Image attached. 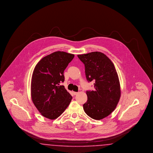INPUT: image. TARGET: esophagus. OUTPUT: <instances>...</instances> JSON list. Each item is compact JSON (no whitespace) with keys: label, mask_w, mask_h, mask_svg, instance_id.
I'll list each match as a JSON object with an SVG mask.
<instances>
[{"label":"esophagus","mask_w":153,"mask_h":153,"mask_svg":"<svg viewBox=\"0 0 153 153\" xmlns=\"http://www.w3.org/2000/svg\"><path fill=\"white\" fill-rule=\"evenodd\" d=\"M72 93H73L74 95H76L78 94V92H72Z\"/></svg>","instance_id":"1"}]
</instances>
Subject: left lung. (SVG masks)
<instances>
[{
	"instance_id": "1",
	"label": "left lung",
	"mask_w": 153,
	"mask_h": 153,
	"mask_svg": "<svg viewBox=\"0 0 153 153\" xmlns=\"http://www.w3.org/2000/svg\"><path fill=\"white\" fill-rule=\"evenodd\" d=\"M85 65L88 82H94V91H87V102L83 105L91 118L100 120L110 115L117 107L121 91L115 66L104 53L94 51L77 55Z\"/></svg>"
}]
</instances>
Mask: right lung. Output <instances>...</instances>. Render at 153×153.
I'll list each match as a JSON object with an SVG mask.
<instances>
[{
	"mask_svg": "<svg viewBox=\"0 0 153 153\" xmlns=\"http://www.w3.org/2000/svg\"><path fill=\"white\" fill-rule=\"evenodd\" d=\"M74 57L64 51L54 52L42 58L32 75L31 96L34 105L44 117L55 119L66 109L72 99L64 85V72Z\"/></svg>",
	"mask_w": 153,
	"mask_h": 153,
	"instance_id": "right-lung-1",
	"label": "right lung"
}]
</instances>
